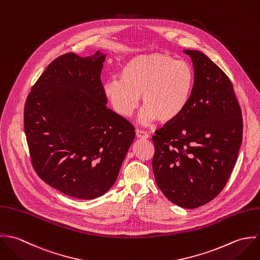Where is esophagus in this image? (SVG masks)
Returning a JSON list of instances; mask_svg holds the SVG:
<instances>
[{"label": "esophagus", "mask_w": 260, "mask_h": 260, "mask_svg": "<svg viewBox=\"0 0 260 260\" xmlns=\"http://www.w3.org/2000/svg\"><path fill=\"white\" fill-rule=\"evenodd\" d=\"M136 135H137V138H139V139H149V137H150L149 134H147L146 132L141 131V129H137Z\"/></svg>", "instance_id": "34e87169"}]
</instances>
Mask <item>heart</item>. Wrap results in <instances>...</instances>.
Returning <instances> with one entry per match:
<instances>
[{"label": "heart", "mask_w": 260, "mask_h": 260, "mask_svg": "<svg viewBox=\"0 0 260 260\" xmlns=\"http://www.w3.org/2000/svg\"><path fill=\"white\" fill-rule=\"evenodd\" d=\"M195 86L191 65L169 54L151 53L128 59L118 78L104 83V95L115 113L131 116L139 107L141 95L145 108L141 119L161 123L177 120L186 110Z\"/></svg>", "instance_id": "heart-1"}]
</instances>
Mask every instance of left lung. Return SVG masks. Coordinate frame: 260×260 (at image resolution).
I'll return each instance as SVG.
<instances>
[{
  "mask_svg": "<svg viewBox=\"0 0 260 260\" xmlns=\"http://www.w3.org/2000/svg\"><path fill=\"white\" fill-rule=\"evenodd\" d=\"M195 86L184 113L153 137L156 185L186 209L212 201L225 187L242 143V113L228 76L204 53L184 50Z\"/></svg>",
  "mask_w": 260,
  "mask_h": 260,
  "instance_id": "obj_1",
  "label": "left lung"
}]
</instances>
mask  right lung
<instances>
[{
    "instance_id": "add662e5",
    "label": "right lung",
    "mask_w": 260,
    "mask_h": 260,
    "mask_svg": "<svg viewBox=\"0 0 260 260\" xmlns=\"http://www.w3.org/2000/svg\"><path fill=\"white\" fill-rule=\"evenodd\" d=\"M105 54L52 61L29 93L24 129L34 170L49 186L78 199L114 184L135 127L107 108L101 80Z\"/></svg>"
}]
</instances>
